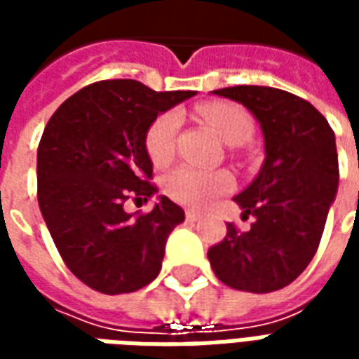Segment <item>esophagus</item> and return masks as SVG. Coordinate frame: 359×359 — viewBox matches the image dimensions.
<instances>
[{
    "mask_svg": "<svg viewBox=\"0 0 359 359\" xmlns=\"http://www.w3.org/2000/svg\"><path fill=\"white\" fill-rule=\"evenodd\" d=\"M200 219H202V215H200L198 211H194V210L187 211V221H188V223H196V221H200Z\"/></svg>",
    "mask_w": 359,
    "mask_h": 359,
    "instance_id": "1",
    "label": "esophagus"
}]
</instances>
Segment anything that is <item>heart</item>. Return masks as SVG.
Returning a JSON list of instances; mask_svg holds the SVG:
<instances>
[{"label": "heart", "instance_id": "1", "mask_svg": "<svg viewBox=\"0 0 359 359\" xmlns=\"http://www.w3.org/2000/svg\"><path fill=\"white\" fill-rule=\"evenodd\" d=\"M202 115L226 144L246 142L254 130V121L241 105L229 102H213L200 107ZM180 117L177 111H167L149 125L146 133V151L151 163L163 167L175 156V138ZM233 177L225 171H202L190 165H182L169 172L163 180L165 194L182 205H205L215 196L225 194L233 188Z\"/></svg>", "mask_w": 359, "mask_h": 359}]
</instances>
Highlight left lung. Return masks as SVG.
Listing matches in <instances>:
<instances>
[{
	"instance_id": "left-lung-1",
	"label": "left lung",
	"mask_w": 359,
	"mask_h": 359,
	"mask_svg": "<svg viewBox=\"0 0 359 359\" xmlns=\"http://www.w3.org/2000/svg\"><path fill=\"white\" fill-rule=\"evenodd\" d=\"M211 94L242 103L262 126L265 159L234 196L248 233L233 223L208 252L221 283L265 294L290 285L316 256L339 190V156L327 118L306 100L269 86H231Z\"/></svg>"
}]
</instances>
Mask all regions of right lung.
I'll return each instance as SVG.
<instances>
[{"label": "right lung", "mask_w": 359, "mask_h": 359, "mask_svg": "<svg viewBox=\"0 0 359 359\" xmlns=\"http://www.w3.org/2000/svg\"><path fill=\"white\" fill-rule=\"evenodd\" d=\"M194 94L156 92L130 79L94 82L61 103L43 128L40 211L67 267L97 292L140 290L161 271L165 242L184 211L167 196L144 215L123 205L157 192L146 133L159 113Z\"/></svg>", "instance_id": "add662e5"}]
</instances>
